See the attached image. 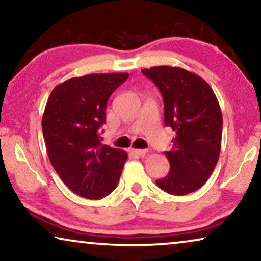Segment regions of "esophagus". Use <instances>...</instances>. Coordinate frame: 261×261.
Instances as JSON below:
<instances>
[{"label": "esophagus", "mask_w": 261, "mask_h": 261, "mask_svg": "<svg viewBox=\"0 0 261 261\" xmlns=\"http://www.w3.org/2000/svg\"><path fill=\"white\" fill-rule=\"evenodd\" d=\"M132 152H133L134 154L140 155V156H144L147 154V149H132Z\"/></svg>", "instance_id": "esophagus-1"}]
</instances>
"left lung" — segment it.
<instances>
[{
  "label": "left lung",
  "mask_w": 261,
  "mask_h": 261,
  "mask_svg": "<svg viewBox=\"0 0 261 261\" xmlns=\"http://www.w3.org/2000/svg\"><path fill=\"white\" fill-rule=\"evenodd\" d=\"M162 92L164 122L176 133L165 153L170 172L155 183L171 195H188L205 184L221 151L222 113L213 89L196 73L173 66L142 69Z\"/></svg>",
  "instance_id": "obj_1"
}]
</instances>
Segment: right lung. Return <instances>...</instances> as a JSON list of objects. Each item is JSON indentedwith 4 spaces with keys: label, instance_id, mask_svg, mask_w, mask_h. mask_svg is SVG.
<instances>
[{
    "label": "right lung",
    "instance_id": "obj_1",
    "mask_svg": "<svg viewBox=\"0 0 261 261\" xmlns=\"http://www.w3.org/2000/svg\"><path fill=\"white\" fill-rule=\"evenodd\" d=\"M128 73H91L57 85L46 103L42 133L53 169L74 194L98 199L115 190L127 160L102 145L107 102Z\"/></svg>",
    "mask_w": 261,
    "mask_h": 261
}]
</instances>
